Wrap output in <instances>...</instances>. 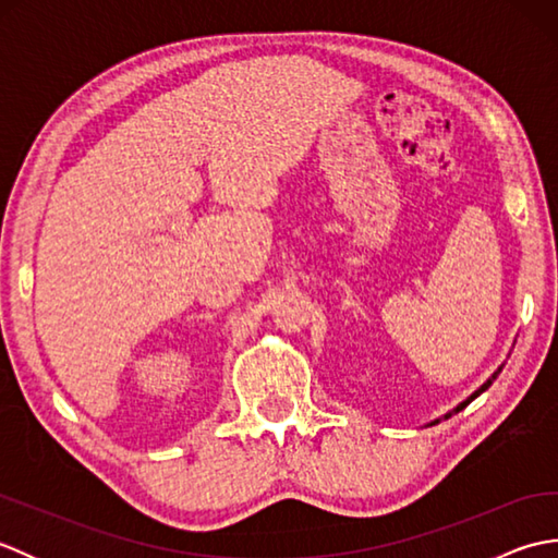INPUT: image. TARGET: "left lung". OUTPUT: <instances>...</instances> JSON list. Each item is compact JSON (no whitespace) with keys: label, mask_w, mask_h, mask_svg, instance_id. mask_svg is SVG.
I'll return each instance as SVG.
<instances>
[{"label":"left lung","mask_w":558,"mask_h":558,"mask_svg":"<svg viewBox=\"0 0 558 558\" xmlns=\"http://www.w3.org/2000/svg\"><path fill=\"white\" fill-rule=\"evenodd\" d=\"M496 374H499V372H496ZM496 374H494V376H492V378H489V381H487V384H484V386H482V388H480V390H475V393H472V396H470V398H468V400H465V402H460V405H458V408H456V412H460V410H462V408H468V405H470V402H472V400H475V398H477V396H480V393H484V390H487V388H489V386H492V381H494V378H496ZM446 417H450V414H446Z\"/></svg>","instance_id":"obj_1"}]
</instances>
